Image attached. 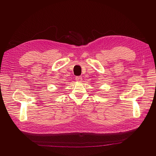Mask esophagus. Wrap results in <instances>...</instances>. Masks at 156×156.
<instances>
[{"instance_id":"1","label":"esophagus","mask_w":156,"mask_h":156,"mask_svg":"<svg viewBox=\"0 0 156 156\" xmlns=\"http://www.w3.org/2000/svg\"><path fill=\"white\" fill-rule=\"evenodd\" d=\"M75 80H76V81H78V82L81 81L82 77H81V76H77V77H75Z\"/></svg>"}]
</instances>
